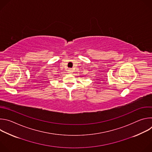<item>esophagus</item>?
<instances>
[{
  "instance_id": "1",
  "label": "esophagus",
  "mask_w": 152,
  "mask_h": 152,
  "mask_svg": "<svg viewBox=\"0 0 152 152\" xmlns=\"http://www.w3.org/2000/svg\"><path fill=\"white\" fill-rule=\"evenodd\" d=\"M68 71H69V73H71V72H72V71H73V70H72V69H69Z\"/></svg>"
}]
</instances>
